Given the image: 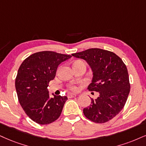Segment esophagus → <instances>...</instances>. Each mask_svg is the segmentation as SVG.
<instances>
[{
    "label": "esophagus",
    "mask_w": 146,
    "mask_h": 146,
    "mask_svg": "<svg viewBox=\"0 0 146 146\" xmlns=\"http://www.w3.org/2000/svg\"><path fill=\"white\" fill-rule=\"evenodd\" d=\"M76 96V94H74V93H69L68 95V98H74V97Z\"/></svg>",
    "instance_id": "esophagus-1"
}]
</instances>
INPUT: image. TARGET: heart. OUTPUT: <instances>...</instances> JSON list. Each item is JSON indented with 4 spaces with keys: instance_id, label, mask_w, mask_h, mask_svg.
<instances>
[{
    "instance_id": "b5f03b06",
    "label": "heart",
    "mask_w": 146,
    "mask_h": 146,
    "mask_svg": "<svg viewBox=\"0 0 146 146\" xmlns=\"http://www.w3.org/2000/svg\"><path fill=\"white\" fill-rule=\"evenodd\" d=\"M81 62V61H76V62ZM70 89L73 90V91H76V90H77V87H75V86H71V87H70Z\"/></svg>"
}]
</instances>
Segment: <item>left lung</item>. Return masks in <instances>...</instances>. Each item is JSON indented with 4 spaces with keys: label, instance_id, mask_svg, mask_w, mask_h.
Wrapping results in <instances>:
<instances>
[{
    "label": "left lung",
    "instance_id": "1",
    "mask_svg": "<svg viewBox=\"0 0 146 146\" xmlns=\"http://www.w3.org/2000/svg\"><path fill=\"white\" fill-rule=\"evenodd\" d=\"M72 55L86 61L93 72L88 89L100 94L95 100L91 98L90 106L83 109L84 116L96 123H104L112 119L123 108L130 92L125 64L113 52L98 48Z\"/></svg>",
    "mask_w": 146,
    "mask_h": 146
}]
</instances>
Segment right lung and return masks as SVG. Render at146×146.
Here are the masks:
<instances>
[{"mask_svg": "<svg viewBox=\"0 0 146 146\" xmlns=\"http://www.w3.org/2000/svg\"><path fill=\"white\" fill-rule=\"evenodd\" d=\"M71 57L41 51L30 55L21 64L15 79L18 100L26 114L35 123L47 125L60 116L68 98L53 93L50 98L48 84L55 78L59 65Z\"/></svg>", "mask_w": 146, "mask_h": 146, "instance_id": "obj_1", "label": "right lung"}]
</instances>
